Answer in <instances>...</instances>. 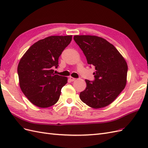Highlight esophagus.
<instances>
[{
  "label": "esophagus",
  "mask_w": 148,
  "mask_h": 148,
  "mask_svg": "<svg viewBox=\"0 0 148 148\" xmlns=\"http://www.w3.org/2000/svg\"><path fill=\"white\" fill-rule=\"evenodd\" d=\"M69 79H70V81H71V82H74V81H75L76 79H77L76 78L72 77H69Z\"/></svg>",
  "instance_id": "obj_1"
}]
</instances>
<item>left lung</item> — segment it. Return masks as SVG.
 <instances>
[{
    "mask_svg": "<svg viewBox=\"0 0 148 148\" xmlns=\"http://www.w3.org/2000/svg\"><path fill=\"white\" fill-rule=\"evenodd\" d=\"M73 38L88 64L96 69L95 81L85 79L86 88L80 92V99L93 109L109 106L127 84L126 60L113 44L104 38L91 35H76Z\"/></svg>",
    "mask_w": 148,
    "mask_h": 148,
    "instance_id": "obj_1",
    "label": "left lung"
}]
</instances>
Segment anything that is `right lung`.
<instances>
[{
    "instance_id": "obj_1",
    "label": "right lung",
    "mask_w": 148,
    "mask_h": 148,
    "mask_svg": "<svg viewBox=\"0 0 148 148\" xmlns=\"http://www.w3.org/2000/svg\"><path fill=\"white\" fill-rule=\"evenodd\" d=\"M72 36H51L31 46L22 56L18 65L21 91L36 106L47 108L59 101L67 77L54 75L59 57L70 43Z\"/></svg>"
}]
</instances>
